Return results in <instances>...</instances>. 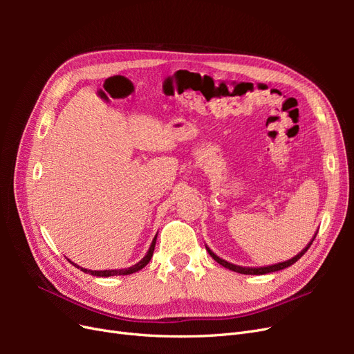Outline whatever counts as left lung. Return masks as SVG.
<instances>
[{
	"mask_svg": "<svg viewBox=\"0 0 354 354\" xmlns=\"http://www.w3.org/2000/svg\"><path fill=\"white\" fill-rule=\"evenodd\" d=\"M315 238H316V236H313V239L308 242V245L306 246V248H304L301 252H299V254H297L295 257H292L291 260H286V261L277 263V264H273V266H267V267H242V266H236V264H232V263H229V261H226V260L220 259V257H217L216 254H214V252L208 248V246H207V251H208V254L212 257L214 260H216L218 264H221L223 267H226V269H229V270H233V272H236V273H242V274H266V273L277 272V270L286 269V267H289V266H292L295 261H298V260L301 259V257L306 254V251L310 248V245H312V242L315 241Z\"/></svg>",
	"mask_w": 354,
	"mask_h": 354,
	"instance_id": "obj_1",
	"label": "left lung"
}]
</instances>
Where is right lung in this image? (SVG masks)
Segmentation results:
<instances>
[{"label":"right lung","instance_id":"obj_1","mask_svg":"<svg viewBox=\"0 0 354 354\" xmlns=\"http://www.w3.org/2000/svg\"><path fill=\"white\" fill-rule=\"evenodd\" d=\"M158 236V234H156ZM156 236L153 238V241H152V245H151V248H149V251H147V254L143 257V259L138 261L137 264H134V266H131V267H128V269H115V270H88V269H82V267H80L78 264H73L72 261V264L75 266V267H78V269H81L84 273H90V274H93V276H102V277H109V276H121V274H131V273H136V272H138V270H142L143 267L151 261V259H152V255H153V250H155V243H156Z\"/></svg>","mask_w":354,"mask_h":354}]
</instances>
